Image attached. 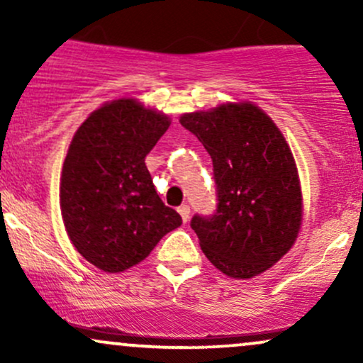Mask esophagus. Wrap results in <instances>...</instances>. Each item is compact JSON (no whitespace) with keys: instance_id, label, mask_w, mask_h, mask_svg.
<instances>
[{"instance_id":"esophagus-1","label":"esophagus","mask_w":363,"mask_h":363,"mask_svg":"<svg viewBox=\"0 0 363 363\" xmlns=\"http://www.w3.org/2000/svg\"><path fill=\"white\" fill-rule=\"evenodd\" d=\"M177 211L182 216V222H187V220H189V213H191L189 205H181V206L177 208Z\"/></svg>"}]
</instances>
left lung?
<instances>
[{"label": "left lung", "mask_w": 363, "mask_h": 363, "mask_svg": "<svg viewBox=\"0 0 363 363\" xmlns=\"http://www.w3.org/2000/svg\"><path fill=\"white\" fill-rule=\"evenodd\" d=\"M181 124L213 162L216 210L191 218L203 252L227 277L266 272L295 242L302 220L297 167L280 129L249 102L184 114Z\"/></svg>", "instance_id": "8db88e82"}]
</instances>
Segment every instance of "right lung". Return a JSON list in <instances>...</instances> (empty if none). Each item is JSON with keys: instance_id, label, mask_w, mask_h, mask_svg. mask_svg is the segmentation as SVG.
<instances>
[{"instance_id": "right-lung-1", "label": "right lung", "mask_w": 363, "mask_h": 363, "mask_svg": "<svg viewBox=\"0 0 363 363\" xmlns=\"http://www.w3.org/2000/svg\"><path fill=\"white\" fill-rule=\"evenodd\" d=\"M169 124L167 116L121 99L91 112L74 133L62 165V222L77 251L104 272L138 264L181 227L145 165Z\"/></svg>"}]
</instances>
